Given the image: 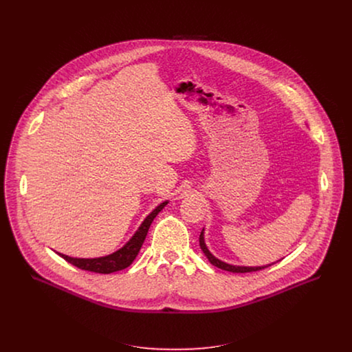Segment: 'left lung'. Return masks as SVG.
Returning a JSON list of instances; mask_svg holds the SVG:
<instances>
[{"label":"left lung","mask_w":352,"mask_h":352,"mask_svg":"<svg viewBox=\"0 0 352 352\" xmlns=\"http://www.w3.org/2000/svg\"><path fill=\"white\" fill-rule=\"evenodd\" d=\"M199 245H201V251H203V253L207 256L208 261H210L212 265H215V267H218V268H221V270H225V271H230V272H236V274H245V272H254V271H260V270H263V268H267V267H270V265H271V264H268V265H264V267H237V265H230V264H226V263H223V261L218 260L217 257H214V256L210 253V251L207 250V247H206V244H204L203 232H201V236H199Z\"/></svg>","instance_id":"1"}]
</instances>
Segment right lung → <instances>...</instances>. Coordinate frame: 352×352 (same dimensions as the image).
Listing matches in <instances>:
<instances>
[{
	"label": "right lung",
	"instance_id": "1",
	"mask_svg": "<svg viewBox=\"0 0 352 352\" xmlns=\"http://www.w3.org/2000/svg\"><path fill=\"white\" fill-rule=\"evenodd\" d=\"M166 203L168 201H164L158 207H155L151 214L146 217V219L142 222V225L140 226L137 233L133 236V239L122 250H119V251H116L112 254H108V256H104V257H98V258H74V257H69V256L62 254V253H58V254L60 257H63L67 263H70V264H73V265H76L81 270L96 272V274H111V272H115V271L124 270L137 257L138 252L141 250V247H142V244L146 239V234H148V230L151 228L153 219L164 208V206Z\"/></svg>",
	"mask_w": 352,
	"mask_h": 352
}]
</instances>
